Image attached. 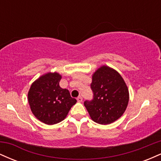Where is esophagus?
Instances as JSON below:
<instances>
[{
    "label": "esophagus",
    "mask_w": 161,
    "mask_h": 161,
    "mask_svg": "<svg viewBox=\"0 0 161 161\" xmlns=\"http://www.w3.org/2000/svg\"><path fill=\"white\" fill-rule=\"evenodd\" d=\"M76 99H77V101H78V102H82V97H81V96H79Z\"/></svg>",
    "instance_id": "esophagus-1"
}]
</instances>
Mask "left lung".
Segmentation results:
<instances>
[{"label": "left lung", "instance_id": "left-lung-1", "mask_svg": "<svg viewBox=\"0 0 161 161\" xmlns=\"http://www.w3.org/2000/svg\"><path fill=\"white\" fill-rule=\"evenodd\" d=\"M93 99L84 105L95 123L108 125L115 122L125 112L129 95L126 84L115 69L102 66L92 75Z\"/></svg>", "mask_w": 161, "mask_h": 161}]
</instances>
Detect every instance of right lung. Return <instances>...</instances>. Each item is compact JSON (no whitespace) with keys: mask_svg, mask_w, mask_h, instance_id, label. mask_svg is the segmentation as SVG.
<instances>
[{"mask_svg":"<svg viewBox=\"0 0 161 161\" xmlns=\"http://www.w3.org/2000/svg\"><path fill=\"white\" fill-rule=\"evenodd\" d=\"M60 79L59 73H46L32 83L28 93L32 114L45 124H56L64 120L76 103L67 89L60 88Z\"/></svg>","mask_w":161,"mask_h":161,"instance_id":"right-lung-1","label":"right lung"}]
</instances>
